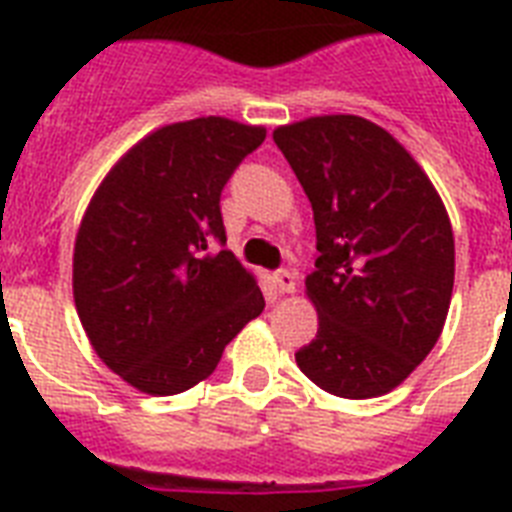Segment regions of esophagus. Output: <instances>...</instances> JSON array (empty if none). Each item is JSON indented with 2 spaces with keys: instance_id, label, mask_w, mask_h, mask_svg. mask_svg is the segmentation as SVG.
<instances>
[{
  "instance_id": "obj_1",
  "label": "esophagus",
  "mask_w": 512,
  "mask_h": 512,
  "mask_svg": "<svg viewBox=\"0 0 512 512\" xmlns=\"http://www.w3.org/2000/svg\"><path fill=\"white\" fill-rule=\"evenodd\" d=\"M273 284H276V289H279L281 295H292L297 289V276L292 271H279L273 273Z\"/></svg>"
}]
</instances>
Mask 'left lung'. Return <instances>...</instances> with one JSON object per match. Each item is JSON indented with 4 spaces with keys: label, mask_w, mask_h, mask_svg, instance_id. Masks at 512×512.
<instances>
[{
    "label": "left lung",
    "mask_w": 512,
    "mask_h": 512,
    "mask_svg": "<svg viewBox=\"0 0 512 512\" xmlns=\"http://www.w3.org/2000/svg\"><path fill=\"white\" fill-rule=\"evenodd\" d=\"M316 223L305 295L319 332L300 372L340 398L388 393L441 337L454 287V233L430 177L390 132L350 114L273 132Z\"/></svg>",
    "instance_id": "obj_1"
}]
</instances>
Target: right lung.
<instances>
[{
  "instance_id": "add662e5",
  "label": "right lung",
  "mask_w": 512,
  "mask_h": 512,
  "mask_svg": "<svg viewBox=\"0 0 512 512\" xmlns=\"http://www.w3.org/2000/svg\"><path fill=\"white\" fill-rule=\"evenodd\" d=\"M265 127L223 116L159 127L111 167L74 244V303L103 364L151 396L215 372L265 308L225 244L220 193Z\"/></svg>"
}]
</instances>
